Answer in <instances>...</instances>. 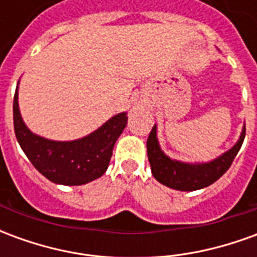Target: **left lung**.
<instances>
[{"label":"left lung","mask_w":257,"mask_h":257,"mask_svg":"<svg viewBox=\"0 0 257 257\" xmlns=\"http://www.w3.org/2000/svg\"><path fill=\"white\" fill-rule=\"evenodd\" d=\"M245 139V125L235 145L215 160L208 162H182L172 160L161 150L157 138V125L153 126L147 139V157L153 176L164 186L179 191H195L208 187L220 179L231 167L234 158Z\"/></svg>","instance_id":"left-lung-1"}]
</instances>
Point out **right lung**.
Here are the masks:
<instances>
[{"mask_svg": "<svg viewBox=\"0 0 257 257\" xmlns=\"http://www.w3.org/2000/svg\"><path fill=\"white\" fill-rule=\"evenodd\" d=\"M18 89L14 97L15 135L37 171L48 180L64 186H81L103 176L108 168L114 145L128 123L126 112L114 115L81 139L49 140L27 128L19 110Z\"/></svg>", "mask_w": 257, "mask_h": 257, "instance_id": "add662e5", "label": "right lung"}]
</instances>
